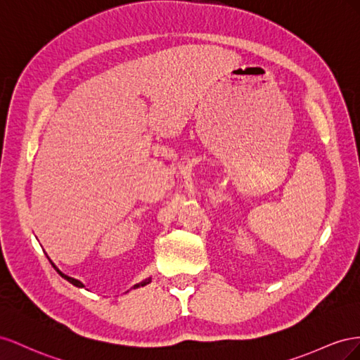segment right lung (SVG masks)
<instances>
[{"instance_id":"1","label":"right lung","mask_w":360,"mask_h":360,"mask_svg":"<svg viewBox=\"0 0 360 360\" xmlns=\"http://www.w3.org/2000/svg\"><path fill=\"white\" fill-rule=\"evenodd\" d=\"M51 264H53V262H51ZM54 265V264H53ZM54 269L57 270V273L61 276V277H65V279L68 281V282H70L72 285H75V286H78V288H84V285L83 283H81L78 279H74V277H69V276H66L65 273H61L58 269H57V266L54 265ZM150 282V277H149V279H146V281H143V282H140V283H137V285H134V286H132V288H139V286H145V285H148Z\"/></svg>"}]
</instances>
